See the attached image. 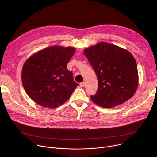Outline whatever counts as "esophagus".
<instances>
[{"instance_id":"obj_1","label":"esophagus","mask_w":157,"mask_h":157,"mask_svg":"<svg viewBox=\"0 0 157 157\" xmlns=\"http://www.w3.org/2000/svg\"><path fill=\"white\" fill-rule=\"evenodd\" d=\"M79 85H80V87H84L85 83H84V82H81V83L79 84Z\"/></svg>"}]
</instances>
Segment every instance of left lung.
<instances>
[{
	"instance_id": "8db88e82",
	"label": "left lung",
	"mask_w": 157,
	"mask_h": 157,
	"mask_svg": "<svg viewBox=\"0 0 157 157\" xmlns=\"http://www.w3.org/2000/svg\"><path fill=\"white\" fill-rule=\"evenodd\" d=\"M97 75L98 89L91 99L96 104L111 108L122 104L136 93L139 85L136 61L127 50L101 41L84 50Z\"/></svg>"
}]
</instances>
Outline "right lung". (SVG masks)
Returning <instances> with one entry per match:
<instances>
[{"label": "right lung", "mask_w": 157, "mask_h": 157, "mask_svg": "<svg viewBox=\"0 0 157 157\" xmlns=\"http://www.w3.org/2000/svg\"><path fill=\"white\" fill-rule=\"evenodd\" d=\"M75 52L72 47L52 46L26 60L21 70V82L32 101L53 109L69 99L78 86L66 66Z\"/></svg>", "instance_id": "add662e5"}]
</instances>
